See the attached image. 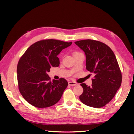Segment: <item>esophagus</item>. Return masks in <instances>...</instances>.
<instances>
[{
    "label": "esophagus",
    "instance_id": "34e87169",
    "mask_svg": "<svg viewBox=\"0 0 134 134\" xmlns=\"http://www.w3.org/2000/svg\"><path fill=\"white\" fill-rule=\"evenodd\" d=\"M69 85L70 86H76V85H78V83L75 82H69Z\"/></svg>",
    "mask_w": 134,
    "mask_h": 134
}]
</instances>
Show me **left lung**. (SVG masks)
<instances>
[{
    "instance_id": "left-lung-1",
    "label": "left lung",
    "mask_w": 134,
    "mask_h": 134,
    "mask_svg": "<svg viewBox=\"0 0 134 134\" xmlns=\"http://www.w3.org/2000/svg\"><path fill=\"white\" fill-rule=\"evenodd\" d=\"M86 55V69L94 74L92 86L81 85L83 92L79 96L82 102L91 107L99 108L114 97L120 88L122 76L112 50L104 43L93 40L75 42Z\"/></svg>"
}]
</instances>
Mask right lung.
<instances>
[{"label":"right lung","instance_id":"right-lung-1","mask_svg":"<svg viewBox=\"0 0 134 134\" xmlns=\"http://www.w3.org/2000/svg\"><path fill=\"white\" fill-rule=\"evenodd\" d=\"M72 42L45 40L35 42L27 48L17 65V79L19 92L33 106L51 107L61 98L68 82L64 78L50 81L48 72L52 67H58L57 56Z\"/></svg>","mask_w":134,"mask_h":134}]
</instances>
